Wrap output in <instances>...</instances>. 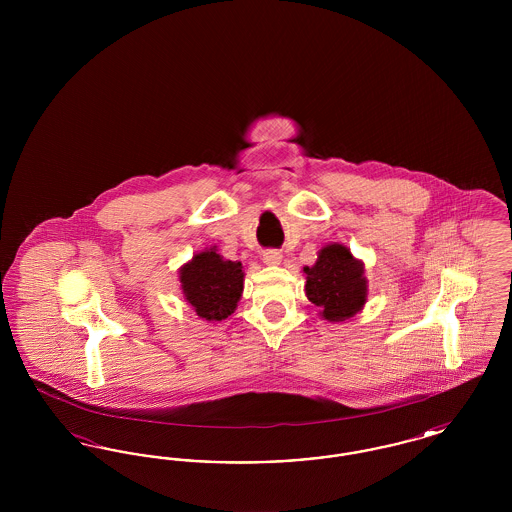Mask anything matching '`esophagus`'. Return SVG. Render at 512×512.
I'll use <instances>...</instances> for the list:
<instances>
[{"label":"esophagus","instance_id":"obj_1","mask_svg":"<svg viewBox=\"0 0 512 512\" xmlns=\"http://www.w3.org/2000/svg\"><path fill=\"white\" fill-rule=\"evenodd\" d=\"M282 261V253L278 249H267L263 251V263L268 267H276Z\"/></svg>","mask_w":512,"mask_h":512}]
</instances>
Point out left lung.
Segmentation results:
<instances>
[{
	"label": "left lung",
	"mask_w": 512,
	"mask_h": 512,
	"mask_svg": "<svg viewBox=\"0 0 512 512\" xmlns=\"http://www.w3.org/2000/svg\"><path fill=\"white\" fill-rule=\"evenodd\" d=\"M303 272L307 274L305 293L328 322L347 320L365 307V267L345 245H324L318 251L317 263Z\"/></svg>",
	"instance_id": "left-lung-1"
}]
</instances>
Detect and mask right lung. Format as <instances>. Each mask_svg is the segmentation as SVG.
Wrapping results in <instances>:
<instances>
[{
	"mask_svg": "<svg viewBox=\"0 0 512 512\" xmlns=\"http://www.w3.org/2000/svg\"><path fill=\"white\" fill-rule=\"evenodd\" d=\"M240 261H224L215 247L194 255L180 268L184 299L197 317L224 320L230 317L244 292V270Z\"/></svg>",
	"mask_w": 512,
	"mask_h": 512,
	"instance_id": "right-lung-1",
	"label": "right lung"
}]
</instances>
